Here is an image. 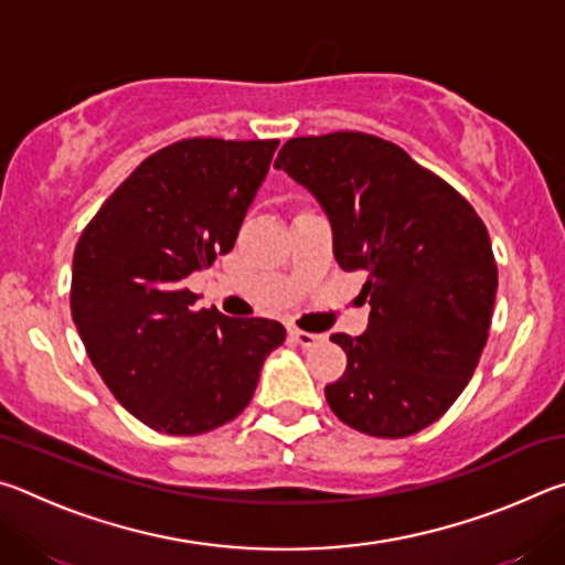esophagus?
Masks as SVG:
<instances>
[{
	"instance_id": "1",
	"label": "esophagus",
	"mask_w": 565,
	"mask_h": 565,
	"mask_svg": "<svg viewBox=\"0 0 565 565\" xmlns=\"http://www.w3.org/2000/svg\"><path fill=\"white\" fill-rule=\"evenodd\" d=\"M289 333H291V339L299 343L301 349H313V347H317V343L323 341L321 333H311V331H301V329H291Z\"/></svg>"
}]
</instances>
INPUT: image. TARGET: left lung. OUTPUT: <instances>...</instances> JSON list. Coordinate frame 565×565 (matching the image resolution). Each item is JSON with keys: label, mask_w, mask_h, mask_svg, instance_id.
<instances>
[{"label": "left lung", "mask_w": 565, "mask_h": 565, "mask_svg": "<svg viewBox=\"0 0 565 565\" xmlns=\"http://www.w3.org/2000/svg\"><path fill=\"white\" fill-rule=\"evenodd\" d=\"M274 167L317 196L341 269L366 274V331L331 337L349 359L327 386L331 411L379 438L431 426L461 396L489 339L499 269L481 216L371 134L289 139Z\"/></svg>", "instance_id": "left-lung-1"}]
</instances>
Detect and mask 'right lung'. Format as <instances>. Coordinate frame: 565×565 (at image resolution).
<instances>
[{"label": "right lung", "mask_w": 565, "mask_h": 565, "mask_svg": "<svg viewBox=\"0 0 565 565\" xmlns=\"http://www.w3.org/2000/svg\"><path fill=\"white\" fill-rule=\"evenodd\" d=\"M279 141L184 139L141 161L82 232L72 319L94 369L141 424L196 436L252 401L286 329L196 309L184 281L234 248Z\"/></svg>", "instance_id": "1"}]
</instances>
